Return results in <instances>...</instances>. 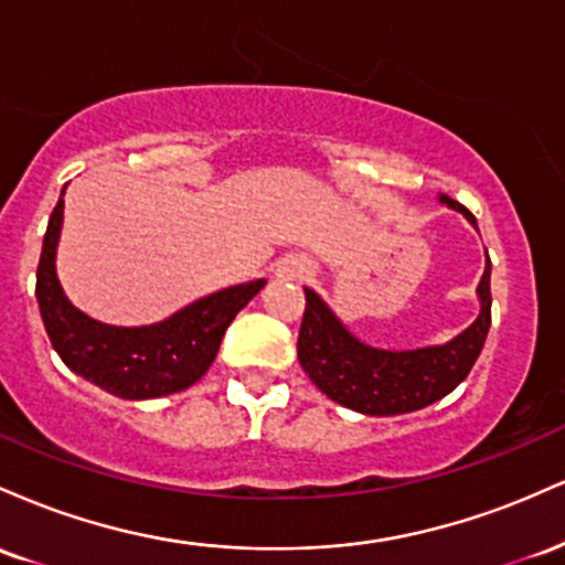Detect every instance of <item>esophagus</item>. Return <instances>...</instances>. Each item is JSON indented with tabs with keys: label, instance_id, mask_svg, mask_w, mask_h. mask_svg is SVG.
Wrapping results in <instances>:
<instances>
[{
	"label": "esophagus",
	"instance_id": "34e87169",
	"mask_svg": "<svg viewBox=\"0 0 565 565\" xmlns=\"http://www.w3.org/2000/svg\"><path fill=\"white\" fill-rule=\"evenodd\" d=\"M310 274L308 263L300 260V257H287V260L278 263L276 268V276L284 278V281H300V278H305Z\"/></svg>",
	"mask_w": 565,
	"mask_h": 565
}]
</instances>
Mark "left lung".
<instances>
[{
  "label": "left lung",
  "instance_id": "obj_1",
  "mask_svg": "<svg viewBox=\"0 0 565 565\" xmlns=\"http://www.w3.org/2000/svg\"><path fill=\"white\" fill-rule=\"evenodd\" d=\"M440 204L457 210L478 231L476 217L459 201L438 196ZM491 260L486 255V270L478 284L481 313L465 332L444 345L414 350H385L361 342L334 316V310L305 287V313L297 359L313 385L334 404L369 414L393 417L425 408L449 395L470 374L481 355L491 327Z\"/></svg>",
  "mask_w": 565,
  "mask_h": 565
}]
</instances>
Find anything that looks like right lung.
Masks as SVG:
<instances>
[{"instance_id": "right-lung-1", "label": "right lung", "mask_w": 565, "mask_h": 565, "mask_svg": "<svg viewBox=\"0 0 565 565\" xmlns=\"http://www.w3.org/2000/svg\"><path fill=\"white\" fill-rule=\"evenodd\" d=\"M63 193L50 215L36 268V300L44 329L71 372L127 401L161 398L191 387L215 361L225 329L265 278L220 289L148 327H111L89 319L57 281L55 255L63 228Z\"/></svg>"}]
</instances>
